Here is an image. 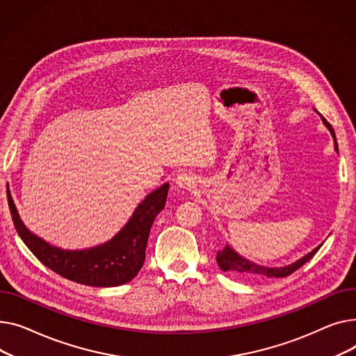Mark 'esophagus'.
<instances>
[{
	"label": "esophagus",
	"mask_w": 356,
	"mask_h": 356,
	"mask_svg": "<svg viewBox=\"0 0 356 356\" xmlns=\"http://www.w3.org/2000/svg\"><path fill=\"white\" fill-rule=\"evenodd\" d=\"M175 186L181 191H191L195 186V178L191 174H179L175 179Z\"/></svg>",
	"instance_id": "obj_1"
}]
</instances>
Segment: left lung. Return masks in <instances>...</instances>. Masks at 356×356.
Masks as SVG:
<instances>
[{"label":"left lung","mask_w":356,"mask_h":356,"mask_svg":"<svg viewBox=\"0 0 356 356\" xmlns=\"http://www.w3.org/2000/svg\"><path fill=\"white\" fill-rule=\"evenodd\" d=\"M321 119L323 122L325 127L329 129L333 142H335V151L338 152V142H337V136H335V131L330 127V123L321 115ZM322 247V244H319L316 248H313L310 253L305 254L303 257H300L299 260H296L295 263H290L287 266H282V267H267V266H261L257 264L252 260H248L245 257H243L241 254H238L236 250L229 245L225 244V247L220 252H217V263L218 267L222 271H228L233 276H237L240 279H260V277H286L289 275L293 273L299 267H302L306 261H309L313 256L318 253V250Z\"/></svg>","instance_id":"obj_1"}]
</instances>
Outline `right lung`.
Listing matches in <instances>:
<instances>
[{"mask_svg":"<svg viewBox=\"0 0 356 356\" xmlns=\"http://www.w3.org/2000/svg\"><path fill=\"white\" fill-rule=\"evenodd\" d=\"M168 190L170 184L165 182L146 195L128 222L109 241L81 250L60 248L31 233L19 218L10 188H7V198L19 238L41 263L54 273L80 284L115 287L131 282L142 268L151 227L163 210Z\"/></svg>","mask_w":356,"mask_h":356,"instance_id":"right-lung-1","label":"right lung"}]
</instances>
